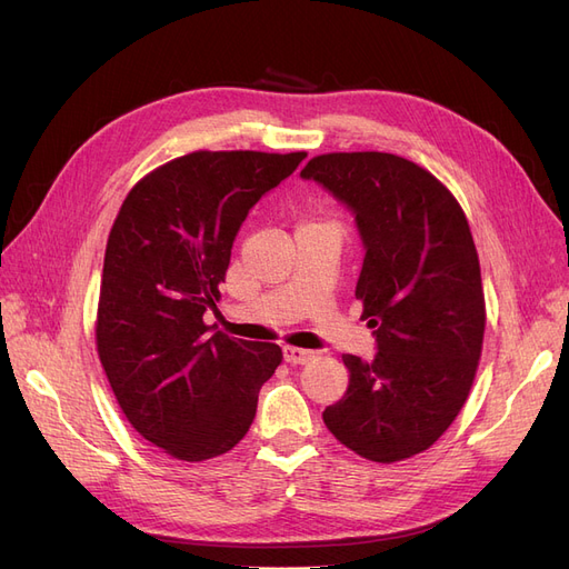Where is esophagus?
I'll return each instance as SVG.
<instances>
[{"mask_svg":"<svg viewBox=\"0 0 569 569\" xmlns=\"http://www.w3.org/2000/svg\"><path fill=\"white\" fill-rule=\"evenodd\" d=\"M282 356H284V360L289 366H306L308 360H313V351H306V349H295V347H284V351H282Z\"/></svg>","mask_w":569,"mask_h":569,"instance_id":"34e87169","label":"esophagus"}]
</instances>
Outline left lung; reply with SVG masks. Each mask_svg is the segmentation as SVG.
I'll use <instances>...</instances> for the list:
<instances>
[{
  "mask_svg": "<svg viewBox=\"0 0 569 569\" xmlns=\"http://www.w3.org/2000/svg\"><path fill=\"white\" fill-rule=\"evenodd\" d=\"M353 216L363 268L356 299L372 360L341 356L347 393L327 429L375 462L429 449L468 399L485 339V291L465 213L432 173L396 153H322L301 170Z\"/></svg>",
  "mask_w": 569,
  "mask_h": 569,
  "instance_id": "obj_1",
  "label": "left lung"
}]
</instances>
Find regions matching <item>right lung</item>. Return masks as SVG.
I'll use <instances>...</instances> for the list:
<instances>
[{
  "instance_id": "1",
  "label": "right lung",
  "mask_w": 569,
  "mask_h": 569,
  "mask_svg": "<svg viewBox=\"0 0 569 569\" xmlns=\"http://www.w3.org/2000/svg\"><path fill=\"white\" fill-rule=\"evenodd\" d=\"M306 151H194L153 170L109 234L97 351L130 425L163 453L199 462L228 453L256 418L280 366L278 343L203 325L220 299L249 211Z\"/></svg>"
}]
</instances>
